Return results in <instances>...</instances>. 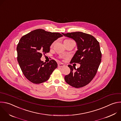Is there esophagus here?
<instances>
[{"mask_svg": "<svg viewBox=\"0 0 121 121\" xmlns=\"http://www.w3.org/2000/svg\"><path fill=\"white\" fill-rule=\"evenodd\" d=\"M58 67H63V66H65V65L63 63H59L58 64Z\"/></svg>", "mask_w": 121, "mask_h": 121, "instance_id": "34e87169", "label": "esophagus"}]
</instances>
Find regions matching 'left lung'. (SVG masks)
<instances>
[{
  "instance_id": "8db88e82",
  "label": "left lung",
  "mask_w": 121,
  "mask_h": 121,
  "mask_svg": "<svg viewBox=\"0 0 121 121\" xmlns=\"http://www.w3.org/2000/svg\"><path fill=\"white\" fill-rule=\"evenodd\" d=\"M75 41L77 50L71 63L80 65L79 68L69 65L70 73L65 76V82L71 86L80 88L88 84L95 75L101 62L99 43L95 37L81 32L62 33Z\"/></svg>"
}]
</instances>
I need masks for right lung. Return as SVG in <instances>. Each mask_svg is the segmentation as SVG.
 Here are the masks:
<instances>
[{"mask_svg":"<svg viewBox=\"0 0 121 121\" xmlns=\"http://www.w3.org/2000/svg\"><path fill=\"white\" fill-rule=\"evenodd\" d=\"M62 36L59 33L38 29L21 38L17 48V59L24 75L29 81L37 84L49 79L57 64L54 60L44 63L41 58L43 53L49 52L52 44Z\"/></svg>","mask_w":121,"mask_h":121,"instance_id":"right-lung-1","label":"right lung"}]
</instances>
